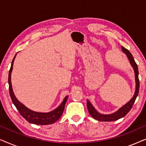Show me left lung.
I'll use <instances>...</instances> for the list:
<instances>
[{"label":"left lung","mask_w":146,"mask_h":146,"mask_svg":"<svg viewBox=\"0 0 146 146\" xmlns=\"http://www.w3.org/2000/svg\"><path fill=\"white\" fill-rule=\"evenodd\" d=\"M121 50L126 54L127 58H128L129 63L131 66H132L133 70H134L135 73V90L134 94H133V97L131 98L130 100L128 102H127L125 104H124L123 106H121L120 108H119L116 111L113 112L110 114H102L98 112L95 109V108L92 105L88 100H87V108L88 110V111L90 114L93 118L97 120L100 121H115L117 119L121 118V117H124L127 113L129 112V110L132 108L133 104L135 102V99L138 95L139 93V80L138 78V68H137V65L135 63V62L133 59V56L129 52V50H127L126 48H125L124 47L121 46Z\"/></svg>","instance_id":"obj_1"}]
</instances>
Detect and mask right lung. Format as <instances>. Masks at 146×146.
<instances>
[{"label": "right lung", "mask_w": 146, "mask_h": 146, "mask_svg": "<svg viewBox=\"0 0 146 146\" xmlns=\"http://www.w3.org/2000/svg\"><path fill=\"white\" fill-rule=\"evenodd\" d=\"M16 56H17V54L15 56L13 61H12L11 67L9 74V80H8L9 84V94L14 105L17 108L18 111H19L22 116L27 119L29 123L37 125H48L54 123L58 119H59L61 115H62L65 104L66 103L68 96H66L62 102L60 104V105L58 107H57L56 108L52 111H49V112H38V111L31 110L28 108L27 107H26L23 104H22L21 102L18 100V99L16 98L15 94H14L13 87H12L11 73L12 71H13V64Z\"/></svg>", "instance_id": "1"}]
</instances>
